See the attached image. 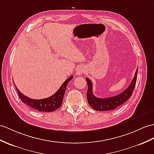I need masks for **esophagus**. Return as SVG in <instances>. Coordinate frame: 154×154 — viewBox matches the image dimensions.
Here are the masks:
<instances>
[{"mask_svg": "<svg viewBox=\"0 0 154 154\" xmlns=\"http://www.w3.org/2000/svg\"><path fill=\"white\" fill-rule=\"evenodd\" d=\"M84 72H85V70L82 68H80L78 69V70H77V74L78 75H81L82 74H83Z\"/></svg>", "mask_w": 154, "mask_h": 154, "instance_id": "obj_1", "label": "esophagus"}]
</instances>
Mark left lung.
<instances>
[{"label":"left lung","mask_w":154,"mask_h":154,"mask_svg":"<svg viewBox=\"0 0 154 154\" xmlns=\"http://www.w3.org/2000/svg\"><path fill=\"white\" fill-rule=\"evenodd\" d=\"M137 69L134 76L133 78L132 82H131L129 87L124 91L120 94L111 97L109 98H98L95 97L93 93V84L91 81L88 78H86V82H88V89L87 92V99L88 104L97 111H108L114 110L115 108L122 105V104L125 103L132 95L133 90L135 87L137 78Z\"/></svg>","instance_id":"left-lung-1"}]
</instances>
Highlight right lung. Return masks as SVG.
Masks as SVG:
<instances>
[{
	"label": "right lung",
	"mask_w": 154,
	"mask_h": 154,
	"mask_svg": "<svg viewBox=\"0 0 154 154\" xmlns=\"http://www.w3.org/2000/svg\"><path fill=\"white\" fill-rule=\"evenodd\" d=\"M73 78V76H70L64 82L61 87L57 90V92L51 97H49L46 99H32L29 97L24 95L21 93L16 86L17 91L22 102L27 104L29 106L31 107L35 110L39 112H54L61 107L63 103V97L66 89V86L69 82Z\"/></svg>",
	"instance_id": "add662e5"
}]
</instances>
